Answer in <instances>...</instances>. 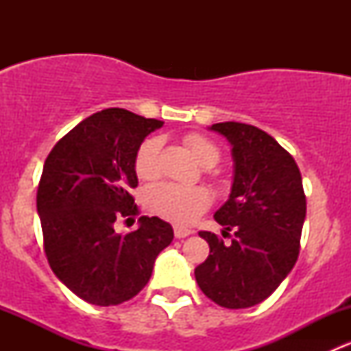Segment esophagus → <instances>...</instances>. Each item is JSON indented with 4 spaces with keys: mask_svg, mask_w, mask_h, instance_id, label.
Returning <instances> with one entry per match:
<instances>
[{
    "mask_svg": "<svg viewBox=\"0 0 351 351\" xmlns=\"http://www.w3.org/2000/svg\"><path fill=\"white\" fill-rule=\"evenodd\" d=\"M192 234V231L190 229H185V228H180V226H175V238L182 239V238H186V236Z\"/></svg>",
    "mask_w": 351,
    "mask_h": 351,
    "instance_id": "esophagus-1",
    "label": "esophagus"
}]
</instances>
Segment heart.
<instances>
[{
  "instance_id": "b5f03b06",
  "label": "heart",
  "mask_w": 351,
  "mask_h": 351,
  "mask_svg": "<svg viewBox=\"0 0 351 351\" xmlns=\"http://www.w3.org/2000/svg\"><path fill=\"white\" fill-rule=\"evenodd\" d=\"M185 144L195 159L204 168H212L221 159V151L212 141L189 134ZM161 149V141L149 137L139 146L134 159V168L141 180H153L158 176V156ZM212 197L204 186H185L176 183H156L146 192V205L151 212L178 226L192 224L198 215L204 214L210 205Z\"/></svg>"
}]
</instances>
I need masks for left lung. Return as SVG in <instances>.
I'll return each instance as SVG.
<instances>
[{"label":"left lung","mask_w":351,"mask_h":351,"mask_svg":"<svg viewBox=\"0 0 351 351\" xmlns=\"http://www.w3.org/2000/svg\"><path fill=\"white\" fill-rule=\"evenodd\" d=\"M232 146L234 182L228 202L214 214L224 226V244L200 231L210 247L195 268L197 284L215 304L246 309L263 302L290 274L299 256L306 195L299 166L277 141L254 125L214 123Z\"/></svg>","instance_id":"left-lung-1"}]
</instances>
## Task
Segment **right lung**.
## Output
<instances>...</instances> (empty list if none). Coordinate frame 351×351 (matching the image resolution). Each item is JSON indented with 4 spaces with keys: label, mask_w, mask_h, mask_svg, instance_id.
<instances>
[{
    "label": "right lung",
    "mask_w": 351,
    "mask_h": 351,
    "mask_svg": "<svg viewBox=\"0 0 351 351\" xmlns=\"http://www.w3.org/2000/svg\"><path fill=\"white\" fill-rule=\"evenodd\" d=\"M161 120L123 108L93 113L49 153L37 190L44 251L56 277L80 299L117 306L149 282L158 254L173 241L159 217H139V229L117 234L120 217L139 214L134 159Z\"/></svg>",
    "instance_id": "add662e5"
}]
</instances>
